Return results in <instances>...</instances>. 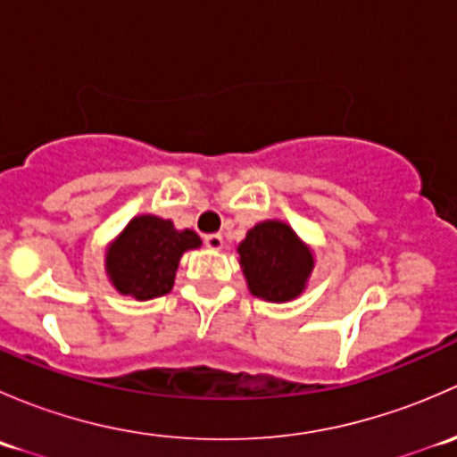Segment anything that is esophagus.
Masks as SVG:
<instances>
[{
    "instance_id": "esophagus-1",
    "label": "esophagus",
    "mask_w": 457,
    "mask_h": 457,
    "mask_svg": "<svg viewBox=\"0 0 457 457\" xmlns=\"http://www.w3.org/2000/svg\"><path fill=\"white\" fill-rule=\"evenodd\" d=\"M203 243H205V247H210V250H220V247H223V237H220V234H205V237H203Z\"/></svg>"
}]
</instances>
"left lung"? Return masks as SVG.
Segmentation results:
<instances>
[{"mask_svg":"<svg viewBox=\"0 0 457 457\" xmlns=\"http://www.w3.org/2000/svg\"><path fill=\"white\" fill-rule=\"evenodd\" d=\"M238 256L250 292L271 303L296 298L314 267L312 252L280 220L254 225L238 245Z\"/></svg>","mask_w":457,"mask_h":457,"instance_id":"1","label":"left lung"}]
</instances>
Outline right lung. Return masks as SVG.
<instances>
[{"label": "right lung", "instance_id": "1", "mask_svg": "<svg viewBox=\"0 0 457 457\" xmlns=\"http://www.w3.org/2000/svg\"><path fill=\"white\" fill-rule=\"evenodd\" d=\"M199 245V234L192 229L179 232L172 220L137 216L112 243L105 267L119 292L147 301L172 289L179 258Z\"/></svg>", "mask_w": 457, "mask_h": 457}]
</instances>
